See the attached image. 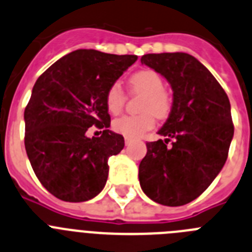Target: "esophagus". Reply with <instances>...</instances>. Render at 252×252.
I'll return each mask as SVG.
<instances>
[{
  "label": "esophagus",
  "mask_w": 252,
  "mask_h": 252,
  "mask_svg": "<svg viewBox=\"0 0 252 252\" xmlns=\"http://www.w3.org/2000/svg\"><path fill=\"white\" fill-rule=\"evenodd\" d=\"M130 143H132V139L126 138V147H128V146H130Z\"/></svg>",
  "instance_id": "34e87169"
}]
</instances>
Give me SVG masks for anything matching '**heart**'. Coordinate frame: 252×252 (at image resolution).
Segmentation results:
<instances>
[{
	"mask_svg": "<svg viewBox=\"0 0 252 252\" xmlns=\"http://www.w3.org/2000/svg\"><path fill=\"white\" fill-rule=\"evenodd\" d=\"M133 93L144 95L139 115H123L113 122V129L126 138H138L155 126V115L166 118L171 111V97L165 91L162 77L153 69H142L129 78ZM126 96L120 84L111 85L105 95L109 113L118 114L126 104Z\"/></svg>",
	"mask_w": 252,
	"mask_h": 252,
	"instance_id": "obj_1",
	"label": "heart"
}]
</instances>
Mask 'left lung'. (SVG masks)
Here are the masks:
<instances>
[{"label": "left lung", "mask_w": 252, "mask_h": 252, "mask_svg": "<svg viewBox=\"0 0 252 252\" xmlns=\"http://www.w3.org/2000/svg\"><path fill=\"white\" fill-rule=\"evenodd\" d=\"M141 62L168 81L174 100L158 130L166 139L146 143L139 184L158 204H188L211 185L226 163L235 130L228 96L213 74L188 53L144 54ZM171 139L174 142L168 146Z\"/></svg>", "instance_id": "8db88e82"}]
</instances>
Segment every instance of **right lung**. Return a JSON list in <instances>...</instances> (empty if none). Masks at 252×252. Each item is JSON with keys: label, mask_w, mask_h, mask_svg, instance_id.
<instances>
[{"label": "right lung", "mask_w": 252, "mask_h": 252, "mask_svg": "<svg viewBox=\"0 0 252 252\" xmlns=\"http://www.w3.org/2000/svg\"><path fill=\"white\" fill-rule=\"evenodd\" d=\"M135 61L137 56L78 49L35 82L24 113L25 150L36 178L56 198L86 202L104 189L109 157L124 147L123 135L108 129L105 95ZM93 125L103 129L100 137L86 135Z\"/></svg>", "instance_id": "add662e5"}]
</instances>
